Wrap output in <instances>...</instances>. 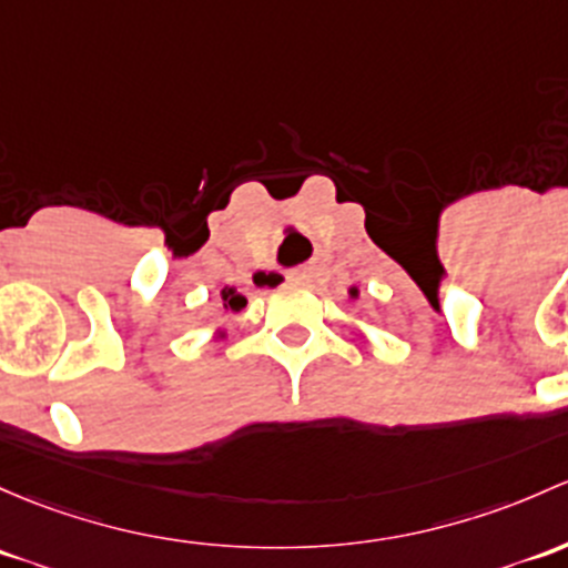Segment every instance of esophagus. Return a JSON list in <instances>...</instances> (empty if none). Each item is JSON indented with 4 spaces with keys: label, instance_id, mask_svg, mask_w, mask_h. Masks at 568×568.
Instances as JSON below:
<instances>
[{
    "label": "esophagus",
    "instance_id": "34e87169",
    "mask_svg": "<svg viewBox=\"0 0 568 568\" xmlns=\"http://www.w3.org/2000/svg\"><path fill=\"white\" fill-rule=\"evenodd\" d=\"M291 280H294V283H300V285H310V283H313V268H296V272L291 274Z\"/></svg>",
    "mask_w": 568,
    "mask_h": 568
}]
</instances>
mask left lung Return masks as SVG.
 I'll list each match as a JSON object with an SVG mask.
<instances>
[{"label": "left lung", "mask_w": 568, "mask_h": 568, "mask_svg": "<svg viewBox=\"0 0 568 568\" xmlns=\"http://www.w3.org/2000/svg\"><path fill=\"white\" fill-rule=\"evenodd\" d=\"M351 296H356V291H351Z\"/></svg>", "instance_id": "left-lung-1"}]
</instances>
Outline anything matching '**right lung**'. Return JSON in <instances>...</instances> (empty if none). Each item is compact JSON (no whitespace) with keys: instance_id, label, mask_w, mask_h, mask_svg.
Listing matches in <instances>:
<instances>
[{"instance_id":"add662e5","label":"right lung","mask_w":568,"mask_h":568,"mask_svg":"<svg viewBox=\"0 0 568 568\" xmlns=\"http://www.w3.org/2000/svg\"><path fill=\"white\" fill-rule=\"evenodd\" d=\"M247 304L242 294H236V288H223V307L231 310V313H239V310Z\"/></svg>"}]
</instances>
